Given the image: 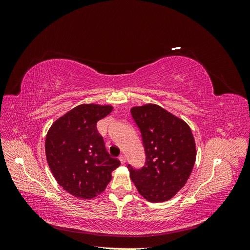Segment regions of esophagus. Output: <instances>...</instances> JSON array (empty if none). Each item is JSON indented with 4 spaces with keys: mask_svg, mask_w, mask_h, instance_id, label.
I'll use <instances>...</instances> for the list:
<instances>
[{
    "mask_svg": "<svg viewBox=\"0 0 250 250\" xmlns=\"http://www.w3.org/2000/svg\"><path fill=\"white\" fill-rule=\"evenodd\" d=\"M119 160H120V162H121V164H125V162H126V157H125V155H120V157H119Z\"/></svg>",
    "mask_w": 250,
    "mask_h": 250,
    "instance_id": "obj_1",
    "label": "esophagus"
}]
</instances>
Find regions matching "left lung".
I'll return each instance as SVG.
<instances>
[{
    "instance_id": "8db88e82",
    "label": "left lung",
    "mask_w": 250,
    "mask_h": 250,
    "mask_svg": "<svg viewBox=\"0 0 250 250\" xmlns=\"http://www.w3.org/2000/svg\"><path fill=\"white\" fill-rule=\"evenodd\" d=\"M141 130L146 163L135 170L128 165L139 193L150 202H164L181 190L196 161L190 126L160 105L148 103L130 109Z\"/></svg>"
}]
</instances>
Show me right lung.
I'll return each instance as SVG.
<instances>
[{
    "mask_svg": "<svg viewBox=\"0 0 250 250\" xmlns=\"http://www.w3.org/2000/svg\"><path fill=\"white\" fill-rule=\"evenodd\" d=\"M111 105L80 104L58 118L48 130L44 150L57 184L77 198L100 195L121 165L105 149L97 122L112 111Z\"/></svg>",
    "mask_w": 250,
    "mask_h": 250,
    "instance_id": "obj_1",
    "label": "right lung"
}]
</instances>
